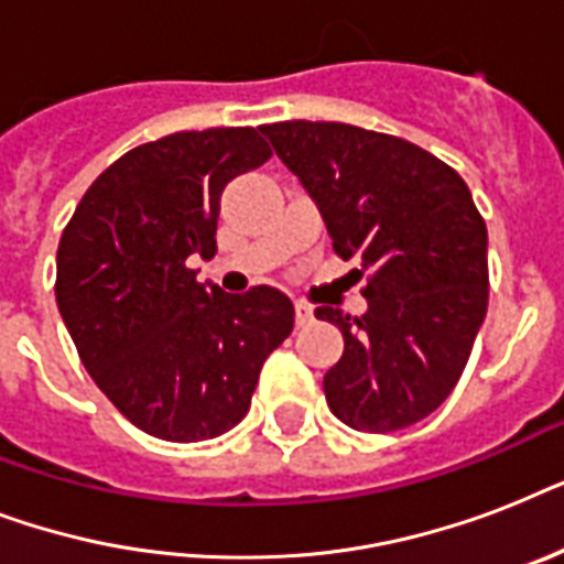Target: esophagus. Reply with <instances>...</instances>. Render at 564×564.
I'll return each mask as SVG.
<instances>
[{
	"mask_svg": "<svg viewBox=\"0 0 564 564\" xmlns=\"http://www.w3.org/2000/svg\"><path fill=\"white\" fill-rule=\"evenodd\" d=\"M295 322H299L301 327L313 322V307H310L307 301H295Z\"/></svg>",
	"mask_w": 564,
	"mask_h": 564,
	"instance_id": "1",
	"label": "esophagus"
}]
</instances>
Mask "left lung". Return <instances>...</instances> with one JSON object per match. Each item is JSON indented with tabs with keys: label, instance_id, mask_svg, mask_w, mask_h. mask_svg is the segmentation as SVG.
Segmentation results:
<instances>
[{
	"label": "left lung",
	"instance_id": "1",
	"mask_svg": "<svg viewBox=\"0 0 564 564\" xmlns=\"http://www.w3.org/2000/svg\"><path fill=\"white\" fill-rule=\"evenodd\" d=\"M325 216L334 251L366 274V316L316 307L343 330L325 375L327 406L348 427L392 433L454 392L489 307L486 221L436 154L345 122L260 126Z\"/></svg>",
	"mask_w": 564,
	"mask_h": 564
}]
</instances>
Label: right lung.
<instances>
[{
	"instance_id": "add662e5",
	"label": "right lung",
	"mask_w": 564,
	"mask_h": 564,
	"mask_svg": "<svg viewBox=\"0 0 564 564\" xmlns=\"http://www.w3.org/2000/svg\"><path fill=\"white\" fill-rule=\"evenodd\" d=\"M254 128L178 131L110 163L57 246L55 299L84 369L134 427L204 442L246 419L295 307L274 286L228 295L195 281L216 254L221 189L263 166Z\"/></svg>"
}]
</instances>
